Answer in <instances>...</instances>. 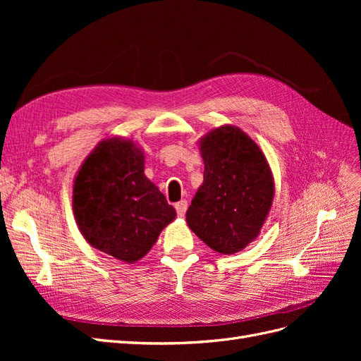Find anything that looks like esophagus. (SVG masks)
Wrapping results in <instances>:
<instances>
[{
	"label": "esophagus",
	"mask_w": 361,
	"mask_h": 361,
	"mask_svg": "<svg viewBox=\"0 0 361 361\" xmlns=\"http://www.w3.org/2000/svg\"><path fill=\"white\" fill-rule=\"evenodd\" d=\"M174 207H176L178 215L183 216L185 212H187V209H188V202L187 200H180V202H178L176 204H174Z\"/></svg>",
	"instance_id": "34e87169"
}]
</instances>
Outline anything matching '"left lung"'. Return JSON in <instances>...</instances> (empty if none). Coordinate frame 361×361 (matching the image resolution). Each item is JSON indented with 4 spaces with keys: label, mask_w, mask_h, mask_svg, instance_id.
Returning a JSON list of instances; mask_svg holds the SVG:
<instances>
[{
    "label": "left lung",
    "mask_w": 361,
    "mask_h": 361,
    "mask_svg": "<svg viewBox=\"0 0 361 361\" xmlns=\"http://www.w3.org/2000/svg\"><path fill=\"white\" fill-rule=\"evenodd\" d=\"M203 183L187 211L191 231L212 250L233 255L259 235L274 182L257 145L241 129L221 126L202 140Z\"/></svg>",
    "instance_id": "obj_1"
}]
</instances>
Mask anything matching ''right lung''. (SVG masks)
<instances>
[{"label": "right lung", "instance_id": "right-lung-1", "mask_svg": "<svg viewBox=\"0 0 361 361\" xmlns=\"http://www.w3.org/2000/svg\"><path fill=\"white\" fill-rule=\"evenodd\" d=\"M143 171V154L133 141L110 138L85 159L73 185V214L82 236L123 262L147 255L176 216Z\"/></svg>", "mask_w": 361, "mask_h": 361}]
</instances>
